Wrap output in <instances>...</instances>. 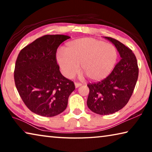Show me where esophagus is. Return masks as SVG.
I'll return each instance as SVG.
<instances>
[{"mask_svg":"<svg viewBox=\"0 0 152 152\" xmlns=\"http://www.w3.org/2000/svg\"><path fill=\"white\" fill-rule=\"evenodd\" d=\"M75 84V87L76 88H78V87H80L82 85V84L79 83V82H75V84Z\"/></svg>","mask_w":152,"mask_h":152,"instance_id":"esophagus-1","label":"esophagus"}]
</instances>
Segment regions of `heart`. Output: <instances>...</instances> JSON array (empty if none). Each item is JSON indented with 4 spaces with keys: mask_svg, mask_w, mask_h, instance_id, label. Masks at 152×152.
<instances>
[{
    "mask_svg": "<svg viewBox=\"0 0 152 152\" xmlns=\"http://www.w3.org/2000/svg\"><path fill=\"white\" fill-rule=\"evenodd\" d=\"M64 52L59 51L56 60L61 73L71 78L80 70L92 81H101L112 72L118 60L116 48L94 38H81L66 43Z\"/></svg>",
    "mask_w": 152,
    "mask_h": 152,
    "instance_id": "1",
    "label": "heart"
}]
</instances>
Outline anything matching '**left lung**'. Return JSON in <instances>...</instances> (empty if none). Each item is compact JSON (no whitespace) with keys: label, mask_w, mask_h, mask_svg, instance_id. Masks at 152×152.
<instances>
[{"label":"left lung","mask_w":152,"mask_h":152,"mask_svg":"<svg viewBox=\"0 0 152 152\" xmlns=\"http://www.w3.org/2000/svg\"><path fill=\"white\" fill-rule=\"evenodd\" d=\"M116 47L121 56L109 76L101 82L88 84L87 106L99 115H110L124 107L132 96L137 80V59L129 48L117 39L104 37Z\"/></svg>","instance_id":"obj_1"}]
</instances>
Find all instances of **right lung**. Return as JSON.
I'll return each instance as SVG.
<instances>
[{
	"instance_id": "1",
	"label": "right lung",
	"mask_w": 152,
	"mask_h": 152,
	"mask_svg": "<svg viewBox=\"0 0 152 152\" xmlns=\"http://www.w3.org/2000/svg\"><path fill=\"white\" fill-rule=\"evenodd\" d=\"M70 37L46 35L20 50L15 64L14 79L18 92L31 111L43 117H54L68 105L75 89L65 78L56 61V51Z\"/></svg>"
}]
</instances>
